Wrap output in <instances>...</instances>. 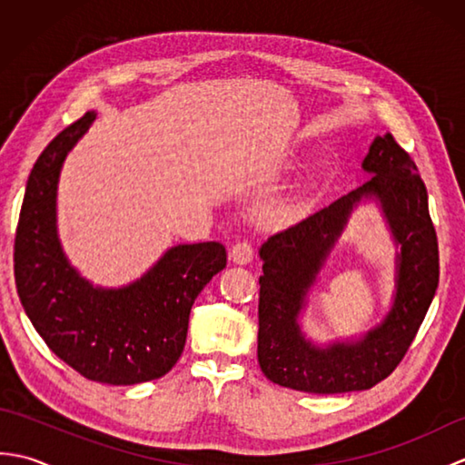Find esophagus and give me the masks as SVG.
Returning <instances> with one entry per match:
<instances>
[{
    "label": "esophagus",
    "mask_w": 465,
    "mask_h": 465,
    "mask_svg": "<svg viewBox=\"0 0 465 465\" xmlns=\"http://www.w3.org/2000/svg\"><path fill=\"white\" fill-rule=\"evenodd\" d=\"M253 253H255V250H253V243L252 242H248V240H243V242H238L232 248V260L235 262V263H250L252 260H253Z\"/></svg>",
    "instance_id": "34e87169"
}]
</instances>
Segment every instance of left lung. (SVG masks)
Segmentation results:
<instances>
[{
    "instance_id": "1",
    "label": "left lung",
    "mask_w": 465,
    "mask_h": 465,
    "mask_svg": "<svg viewBox=\"0 0 465 465\" xmlns=\"http://www.w3.org/2000/svg\"><path fill=\"white\" fill-rule=\"evenodd\" d=\"M363 170L375 173L358 190L273 233L262 245L258 361L265 378L308 393L370 390L398 368L426 318L440 282L436 227L418 165L391 134L375 137ZM378 196L402 245L399 293L388 319L351 344L320 351L302 340L294 322L304 292L361 196Z\"/></svg>"
}]
</instances>
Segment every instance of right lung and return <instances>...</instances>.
Instances as JSON below:
<instances>
[{"label":"right lung","instance_id":"1","mask_svg":"<svg viewBox=\"0 0 465 465\" xmlns=\"http://www.w3.org/2000/svg\"><path fill=\"white\" fill-rule=\"evenodd\" d=\"M94 120L87 112L67 125L34 163L15 230V288L59 360L85 380L134 385L162 378L180 360L192 305L227 255L220 242L175 245L122 290H97L69 268L55 233L57 177Z\"/></svg>","mask_w":465,"mask_h":465}]
</instances>
